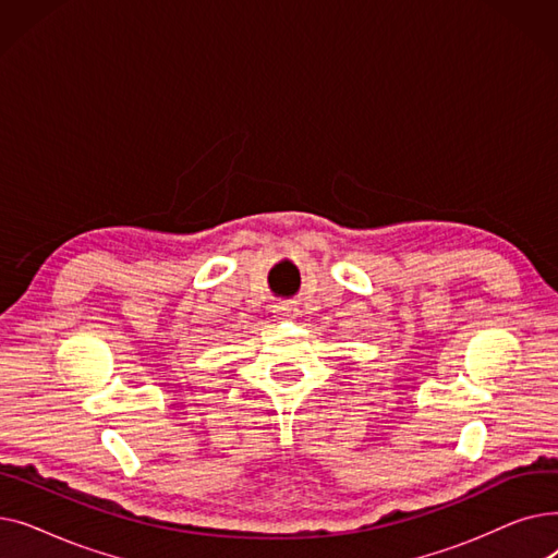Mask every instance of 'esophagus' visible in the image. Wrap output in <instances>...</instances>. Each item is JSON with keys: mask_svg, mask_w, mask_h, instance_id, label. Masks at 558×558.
I'll use <instances>...</instances> for the list:
<instances>
[{"mask_svg": "<svg viewBox=\"0 0 558 558\" xmlns=\"http://www.w3.org/2000/svg\"><path fill=\"white\" fill-rule=\"evenodd\" d=\"M274 312H276L278 316H282V318H294V316H299V307L291 305V303H280V305H276Z\"/></svg>", "mask_w": 558, "mask_h": 558, "instance_id": "1", "label": "esophagus"}]
</instances>
